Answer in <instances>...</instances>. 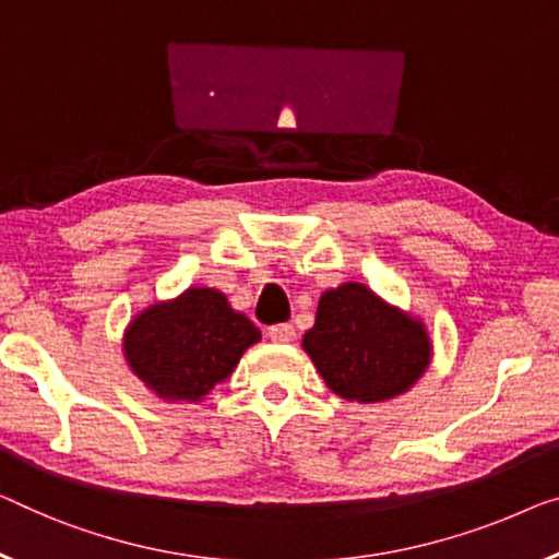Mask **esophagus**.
I'll return each mask as SVG.
<instances>
[{"mask_svg": "<svg viewBox=\"0 0 559 559\" xmlns=\"http://www.w3.org/2000/svg\"><path fill=\"white\" fill-rule=\"evenodd\" d=\"M294 336L296 329L290 326V323H278V326L269 329V338L276 341V344H288V341H294Z\"/></svg>", "mask_w": 559, "mask_h": 559, "instance_id": "esophagus-1", "label": "esophagus"}]
</instances>
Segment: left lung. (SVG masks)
<instances>
[{
    "mask_svg": "<svg viewBox=\"0 0 559 559\" xmlns=\"http://www.w3.org/2000/svg\"><path fill=\"white\" fill-rule=\"evenodd\" d=\"M301 346L333 394L356 404L406 394L435 356L421 316L356 281L323 290Z\"/></svg>",
    "mask_w": 559,
    "mask_h": 559,
    "instance_id": "obj_1",
    "label": "left lung"
}]
</instances>
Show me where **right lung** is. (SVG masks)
I'll return each mask as SVG.
<instances>
[{"label": "right lung", "mask_w": 559, "mask_h": 559, "mask_svg": "<svg viewBox=\"0 0 559 559\" xmlns=\"http://www.w3.org/2000/svg\"><path fill=\"white\" fill-rule=\"evenodd\" d=\"M261 329L218 288L190 286L132 316L122 333L128 369L168 404H198L226 381Z\"/></svg>", "instance_id": "1"}]
</instances>
